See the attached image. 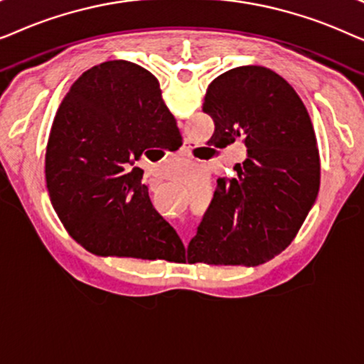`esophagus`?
I'll use <instances>...</instances> for the list:
<instances>
[{"label": "esophagus", "instance_id": "34e87169", "mask_svg": "<svg viewBox=\"0 0 364 364\" xmlns=\"http://www.w3.org/2000/svg\"><path fill=\"white\" fill-rule=\"evenodd\" d=\"M181 154H182V156H187V157H191V156H192V146H191V144H186V146L182 147ZM183 242L187 243V238H183Z\"/></svg>", "mask_w": 364, "mask_h": 364}]
</instances>
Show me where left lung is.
<instances>
[{"label": "left lung", "instance_id": "1", "mask_svg": "<svg viewBox=\"0 0 364 364\" xmlns=\"http://www.w3.org/2000/svg\"><path fill=\"white\" fill-rule=\"evenodd\" d=\"M203 112L215 122L208 144L242 141L247 159L220 177L188 243V263L260 265L296 237L320 188V154L305 104L270 69L240 66L207 89Z\"/></svg>", "mask_w": 364, "mask_h": 364}]
</instances>
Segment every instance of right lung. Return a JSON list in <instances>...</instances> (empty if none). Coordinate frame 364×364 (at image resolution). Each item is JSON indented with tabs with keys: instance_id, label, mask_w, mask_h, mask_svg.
Wrapping results in <instances>:
<instances>
[{
	"instance_id": "add662e5",
	"label": "right lung",
	"mask_w": 364,
	"mask_h": 364,
	"mask_svg": "<svg viewBox=\"0 0 364 364\" xmlns=\"http://www.w3.org/2000/svg\"><path fill=\"white\" fill-rule=\"evenodd\" d=\"M181 141L152 73L131 61L87 69L63 99L46 151L48 192L69 235L96 255L156 260L172 243L183 248L139 167L129 171L142 154Z\"/></svg>"
}]
</instances>
